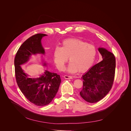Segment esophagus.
<instances>
[{
    "label": "esophagus",
    "mask_w": 131,
    "mask_h": 131,
    "mask_svg": "<svg viewBox=\"0 0 131 131\" xmlns=\"http://www.w3.org/2000/svg\"><path fill=\"white\" fill-rule=\"evenodd\" d=\"M63 77L66 79H73V77L72 76H70V75H64L63 76Z\"/></svg>",
    "instance_id": "obj_1"
}]
</instances>
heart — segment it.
Returning <instances> with one entry per match:
<instances>
[{
    "instance_id": "b5f03b06",
    "label": "heart",
    "mask_w": 131,
    "mask_h": 131,
    "mask_svg": "<svg viewBox=\"0 0 131 131\" xmlns=\"http://www.w3.org/2000/svg\"><path fill=\"white\" fill-rule=\"evenodd\" d=\"M97 54L95 46L79 39H67L61 44V47H56L53 56L54 63L59 71H63L68 61L70 63L68 71L72 73H83L93 65Z\"/></svg>"
}]
</instances>
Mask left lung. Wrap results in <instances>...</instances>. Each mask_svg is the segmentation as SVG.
<instances>
[{
	"mask_svg": "<svg viewBox=\"0 0 131 131\" xmlns=\"http://www.w3.org/2000/svg\"><path fill=\"white\" fill-rule=\"evenodd\" d=\"M102 60L94 65L82 77L83 89L81 96L87 102L96 103L110 91L115 75V58L107 50L99 48Z\"/></svg>",
	"mask_w": 131,
	"mask_h": 131,
	"instance_id": "1",
	"label": "left lung"
}]
</instances>
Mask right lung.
<instances>
[{"label": "right lung", "mask_w": 131, "mask_h": 131, "mask_svg": "<svg viewBox=\"0 0 131 131\" xmlns=\"http://www.w3.org/2000/svg\"><path fill=\"white\" fill-rule=\"evenodd\" d=\"M45 36L47 35L39 33L29 38L19 47L14 60L15 76L19 89L29 101L40 106L48 104L56 96L61 83L60 75L45 71L40 78H29L20 65L27 62L31 55L45 53L41 40Z\"/></svg>", "instance_id": "1"}]
</instances>
